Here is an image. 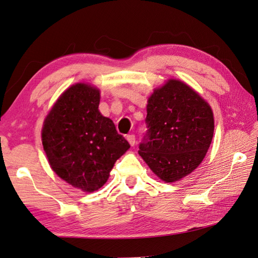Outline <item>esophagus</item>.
Wrapping results in <instances>:
<instances>
[{"label": "esophagus", "instance_id": "esophagus-1", "mask_svg": "<svg viewBox=\"0 0 258 258\" xmlns=\"http://www.w3.org/2000/svg\"><path fill=\"white\" fill-rule=\"evenodd\" d=\"M126 139L131 146H134L136 144V136L135 135H128Z\"/></svg>", "mask_w": 258, "mask_h": 258}]
</instances>
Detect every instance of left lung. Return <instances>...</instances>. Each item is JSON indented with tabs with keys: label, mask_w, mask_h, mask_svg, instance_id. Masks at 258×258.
Wrapping results in <instances>:
<instances>
[{
	"label": "left lung",
	"mask_w": 258,
	"mask_h": 258,
	"mask_svg": "<svg viewBox=\"0 0 258 258\" xmlns=\"http://www.w3.org/2000/svg\"><path fill=\"white\" fill-rule=\"evenodd\" d=\"M146 111L148 129L140 156L166 183L191 173L212 142L214 118L209 103L187 84L169 80L148 98Z\"/></svg>",
	"instance_id": "obj_1"
}]
</instances>
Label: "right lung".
<instances>
[{
  "label": "right lung",
  "mask_w": 258,
  "mask_h": 258,
  "mask_svg": "<svg viewBox=\"0 0 258 258\" xmlns=\"http://www.w3.org/2000/svg\"><path fill=\"white\" fill-rule=\"evenodd\" d=\"M100 91L79 83L57 100L42 129V142L56 174L75 188L102 187L116 160L129 150L112 119L99 111Z\"/></svg>",
  "instance_id": "obj_1"
}]
</instances>
